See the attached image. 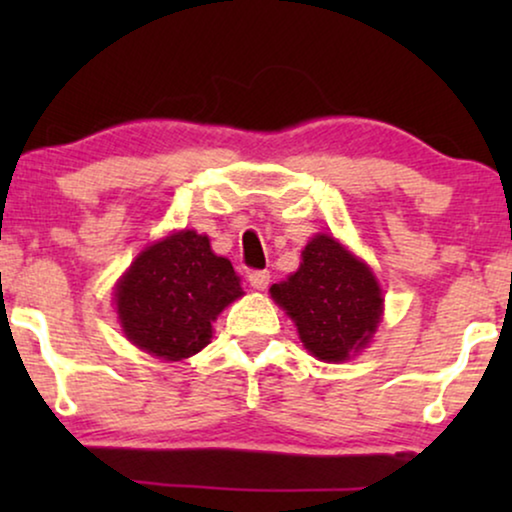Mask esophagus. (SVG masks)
<instances>
[{"label":"esophagus","instance_id":"obj_1","mask_svg":"<svg viewBox=\"0 0 512 512\" xmlns=\"http://www.w3.org/2000/svg\"><path fill=\"white\" fill-rule=\"evenodd\" d=\"M249 284L254 286L256 291L268 289V284H270V272H268V270H254V272H249Z\"/></svg>","mask_w":512,"mask_h":512}]
</instances>
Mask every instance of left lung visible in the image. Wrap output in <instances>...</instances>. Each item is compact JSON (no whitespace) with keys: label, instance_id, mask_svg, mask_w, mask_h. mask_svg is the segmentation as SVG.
<instances>
[{"label":"left lung","instance_id":"obj_1","mask_svg":"<svg viewBox=\"0 0 512 512\" xmlns=\"http://www.w3.org/2000/svg\"><path fill=\"white\" fill-rule=\"evenodd\" d=\"M270 296L293 319L300 342L326 363L347 361L373 340L384 298L373 270L333 235H314L303 263Z\"/></svg>","mask_w":512,"mask_h":512}]
</instances>
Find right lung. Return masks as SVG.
Segmentation results:
<instances>
[{"label":"right lung","mask_w":512,"mask_h":512,"mask_svg":"<svg viewBox=\"0 0 512 512\" xmlns=\"http://www.w3.org/2000/svg\"><path fill=\"white\" fill-rule=\"evenodd\" d=\"M116 314L132 345L181 361L212 342V321L244 296L228 258L209 237L179 230L139 254L116 284Z\"/></svg>","instance_id":"1"}]
</instances>
